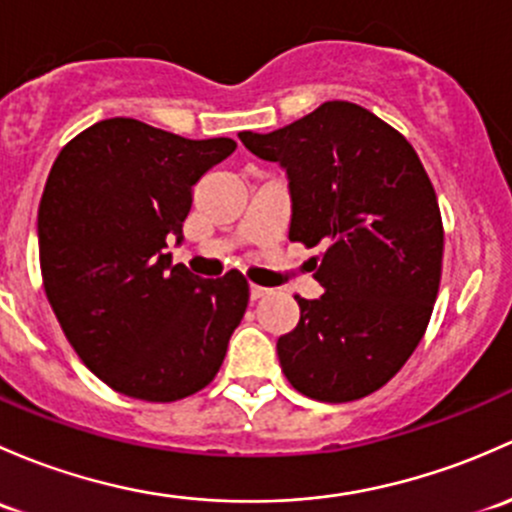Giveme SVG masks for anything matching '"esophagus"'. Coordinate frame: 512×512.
Masks as SVG:
<instances>
[{
  "mask_svg": "<svg viewBox=\"0 0 512 512\" xmlns=\"http://www.w3.org/2000/svg\"><path fill=\"white\" fill-rule=\"evenodd\" d=\"M268 293H271V288L254 286V283H251V286H249V295H251V300H258V298H263V295H268Z\"/></svg>",
  "mask_w": 512,
  "mask_h": 512,
  "instance_id": "esophagus-1",
  "label": "esophagus"
}]
</instances>
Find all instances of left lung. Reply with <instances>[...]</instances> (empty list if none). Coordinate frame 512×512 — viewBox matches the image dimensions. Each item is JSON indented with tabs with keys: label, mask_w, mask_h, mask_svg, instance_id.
I'll list each match as a JSON object with an SVG mask.
<instances>
[{
	"label": "left lung",
	"mask_w": 512,
	"mask_h": 512,
	"mask_svg": "<svg viewBox=\"0 0 512 512\" xmlns=\"http://www.w3.org/2000/svg\"><path fill=\"white\" fill-rule=\"evenodd\" d=\"M239 140L286 170L288 239L325 246V293L295 298L298 325L276 342L283 374L318 402L367 397L412 357L439 293L444 226L424 165L404 135L347 100Z\"/></svg>",
	"instance_id": "left-lung-1"
}]
</instances>
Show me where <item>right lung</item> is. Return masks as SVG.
Instances as JSON below:
<instances>
[{
  "label": "right lung",
  "instance_id": "right-lung-1",
  "mask_svg": "<svg viewBox=\"0 0 512 512\" xmlns=\"http://www.w3.org/2000/svg\"><path fill=\"white\" fill-rule=\"evenodd\" d=\"M236 150L133 118L100 120L56 157L39 204L46 298L83 365L145 402L207 387L249 305L239 271L199 278L172 263L192 189Z\"/></svg>",
  "mask_w": 512,
  "mask_h": 512
}]
</instances>
